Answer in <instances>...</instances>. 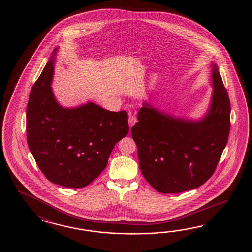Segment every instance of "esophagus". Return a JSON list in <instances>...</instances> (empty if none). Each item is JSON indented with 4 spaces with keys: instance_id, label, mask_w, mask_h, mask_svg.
<instances>
[{
    "instance_id": "obj_1",
    "label": "esophagus",
    "mask_w": 252,
    "mask_h": 252,
    "mask_svg": "<svg viewBox=\"0 0 252 252\" xmlns=\"http://www.w3.org/2000/svg\"><path fill=\"white\" fill-rule=\"evenodd\" d=\"M136 123H137L136 116H134L131 113H129V116H128V125H129V127L131 128Z\"/></svg>"
}]
</instances>
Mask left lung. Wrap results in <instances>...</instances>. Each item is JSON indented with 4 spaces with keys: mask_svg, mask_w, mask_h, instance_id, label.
<instances>
[{
    "mask_svg": "<svg viewBox=\"0 0 252 252\" xmlns=\"http://www.w3.org/2000/svg\"><path fill=\"white\" fill-rule=\"evenodd\" d=\"M213 86L202 117L175 116L142 102L131 135L139 168L150 186L162 193L198 188L213 176L230 132V103L219 68L211 62Z\"/></svg>",
    "mask_w": 252,
    "mask_h": 252,
    "instance_id": "left-lung-1",
    "label": "left lung"
}]
</instances>
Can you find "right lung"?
<instances>
[{
	"mask_svg": "<svg viewBox=\"0 0 252 252\" xmlns=\"http://www.w3.org/2000/svg\"><path fill=\"white\" fill-rule=\"evenodd\" d=\"M59 48L52 51L30 94L28 145L50 182L84 188L102 173L113 147L128 134V114L90 101L63 107L51 86Z\"/></svg>",
	"mask_w": 252,
	"mask_h": 252,
	"instance_id": "right-lung-1",
	"label": "right lung"
}]
</instances>
